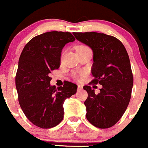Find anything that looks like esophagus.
<instances>
[{
  "instance_id": "esophagus-1",
  "label": "esophagus",
  "mask_w": 148,
  "mask_h": 148,
  "mask_svg": "<svg viewBox=\"0 0 148 148\" xmlns=\"http://www.w3.org/2000/svg\"><path fill=\"white\" fill-rule=\"evenodd\" d=\"M82 88H83V86H80V85H77V90H80Z\"/></svg>"
}]
</instances>
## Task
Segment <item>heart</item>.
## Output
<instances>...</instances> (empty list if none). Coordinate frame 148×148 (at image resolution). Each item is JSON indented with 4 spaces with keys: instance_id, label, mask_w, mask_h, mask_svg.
Listing matches in <instances>:
<instances>
[{
    "instance_id": "obj_1",
    "label": "heart",
    "mask_w": 148,
    "mask_h": 148,
    "mask_svg": "<svg viewBox=\"0 0 148 148\" xmlns=\"http://www.w3.org/2000/svg\"><path fill=\"white\" fill-rule=\"evenodd\" d=\"M89 49L87 46L86 45H78L76 47V50H80V49Z\"/></svg>"
}]
</instances>
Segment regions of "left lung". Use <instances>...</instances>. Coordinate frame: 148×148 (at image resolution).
<instances>
[{
	"label": "left lung",
	"mask_w": 148,
	"mask_h": 148,
	"mask_svg": "<svg viewBox=\"0 0 148 148\" xmlns=\"http://www.w3.org/2000/svg\"><path fill=\"white\" fill-rule=\"evenodd\" d=\"M73 34L93 50L91 83L102 85L98 94L90 86H83L88 93L86 118L95 127L109 128L121 119L131 99L133 75L129 55L123 44L113 36L98 32Z\"/></svg>",
	"instance_id": "1"
}]
</instances>
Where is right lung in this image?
I'll return each mask as SVG.
<instances>
[{"mask_svg": "<svg viewBox=\"0 0 148 148\" xmlns=\"http://www.w3.org/2000/svg\"><path fill=\"white\" fill-rule=\"evenodd\" d=\"M75 40L71 32H46L32 38L21 52L16 75L18 102L36 127L49 129L60 123L64 101L76 93L77 85L71 82L58 88L50 86V74L60 66L62 48Z\"/></svg>", "mask_w": 148, "mask_h": 148, "instance_id": "right-lung-1", "label": "right lung"}]
</instances>
